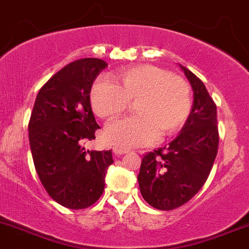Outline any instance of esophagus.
<instances>
[{
	"instance_id": "esophagus-1",
	"label": "esophagus",
	"mask_w": 249,
	"mask_h": 249,
	"mask_svg": "<svg viewBox=\"0 0 249 249\" xmlns=\"http://www.w3.org/2000/svg\"><path fill=\"white\" fill-rule=\"evenodd\" d=\"M113 153H114L115 156H122V154L127 153V149L119 148V147H114V148H113Z\"/></svg>"
}]
</instances>
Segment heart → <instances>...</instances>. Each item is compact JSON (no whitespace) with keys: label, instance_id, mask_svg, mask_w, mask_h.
<instances>
[{"label":"heart","instance_id":"1","mask_svg":"<svg viewBox=\"0 0 249 249\" xmlns=\"http://www.w3.org/2000/svg\"><path fill=\"white\" fill-rule=\"evenodd\" d=\"M118 85L107 78L93 83L90 102L96 115L113 119L135 101L136 115L107 125L105 140L124 148L149 144L183 126L191 110V90L185 79L152 64H140L117 74Z\"/></svg>","mask_w":249,"mask_h":249}]
</instances>
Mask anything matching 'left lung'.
<instances>
[{
	"label": "left lung",
	"mask_w": 249,
	"mask_h": 249,
	"mask_svg": "<svg viewBox=\"0 0 249 249\" xmlns=\"http://www.w3.org/2000/svg\"><path fill=\"white\" fill-rule=\"evenodd\" d=\"M194 90V106L180 134L142 158L139 180L144 201L159 211L189 202L208 178L219 146L216 106L206 86L180 66Z\"/></svg>",
	"instance_id": "obj_1"
}]
</instances>
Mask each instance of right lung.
<instances>
[{
	"label": "right lung",
	"instance_id": "right-lung-1",
	"mask_svg": "<svg viewBox=\"0 0 249 249\" xmlns=\"http://www.w3.org/2000/svg\"><path fill=\"white\" fill-rule=\"evenodd\" d=\"M107 67L98 58L74 60L55 73L36 96L29 122V141L41 183L60 206L84 209L102 196L112 151H88L100 129L90 91Z\"/></svg>",
	"mask_w": 249,
	"mask_h": 249
}]
</instances>
